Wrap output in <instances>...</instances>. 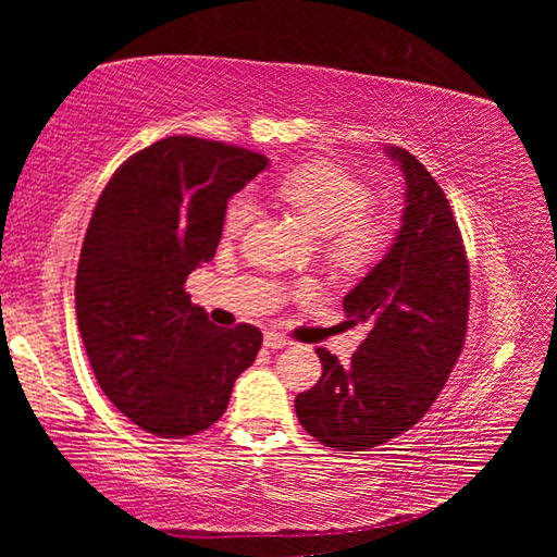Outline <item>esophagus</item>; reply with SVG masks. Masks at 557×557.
Wrapping results in <instances>:
<instances>
[{"mask_svg":"<svg viewBox=\"0 0 557 557\" xmlns=\"http://www.w3.org/2000/svg\"><path fill=\"white\" fill-rule=\"evenodd\" d=\"M262 344H265L268 348H272V351H277V348L289 346V338L285 334H280V332H265V338H262Z\"/></svg>","mask_w":557,"mask_h":557,"instance_id":"esophagus-1","label":"esophagus"}]
</instances>
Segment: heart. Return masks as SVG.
Here are the masks:
<instances>
[{
  "label": "heart",
  "instance_id": "b5f03b06",
  "mask_svg": "<svg viewBox=\"0 0 557 557\" xmlns=\"http://www.w3.org/2000/svg\"><path fill=\"white\" fill-rule=\"evenodd\" d=\"M275 194L287 201L319 235H329V256L344 268H363L381 256L388 225L366 213L373 203L371 186L334 162H309L289 169L275 182ZM250 194L233 196L223 213V228L238 235L256 219Z\"/></svg>",
  "mask_w": 557,
  "mask_h": 557
}]
</instances>
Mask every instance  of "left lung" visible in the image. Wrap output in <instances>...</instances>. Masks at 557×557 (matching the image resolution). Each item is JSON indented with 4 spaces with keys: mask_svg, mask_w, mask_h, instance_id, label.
I'll return each instance as SVG.
<instances>
[{
    "mask_svg": "<svg viewBox=\"0 0 557 557\" xmlns=\"http://www.w3.org/2000/svg\"><path fill=\"white\" fill-rule=\"evenodd\" d=\"M405 178L400 228L383 260L344 297L346 324H369L348 363L317 348L322 379L295 398L322 445L366 451L430 410L465 346L469 262L449 201L410 152H383Z\"/></svg>",
    "mask_w": 557,
    "mask_h": 557,
    "instance_id": "8db88e82",
    "label": "left lung"
}]
</instances>
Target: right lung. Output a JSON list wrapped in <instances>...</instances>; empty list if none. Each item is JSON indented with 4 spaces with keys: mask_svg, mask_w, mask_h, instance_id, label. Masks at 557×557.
I'll return each mask as SVG.
<instances>
[{
    "mask_svg": "<svg viewBox=\"0 0 557 557\" xmlns=\"http://www.w3.org/2000/svg\"><path fill=\"white\" fill-rule=\"evenodd\" d=\"M265 166L248 149L166 137L132 154L92 211L78 329L102 393L157 437L209 430L260 351V329H219L184 285L215 256L231 196Z\"/></svg>",
    "mask_w": 557,
    "mask_h": 557,
    "instance_id": "1",
    "label": "right lung"
}]
</instances>
